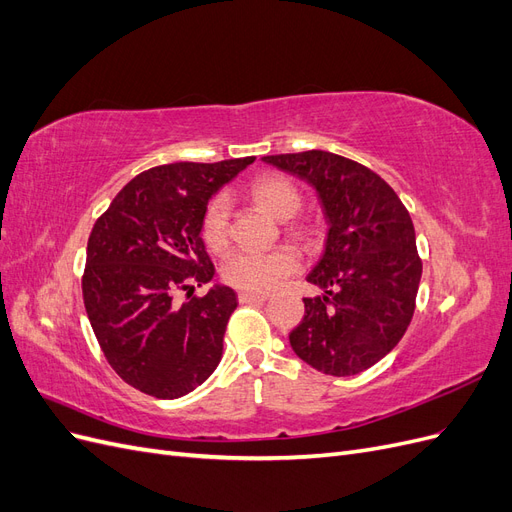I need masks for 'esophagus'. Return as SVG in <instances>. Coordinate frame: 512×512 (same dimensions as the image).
<instances>
[{"instance_id":"34e87169","label":"esophagus","mask_w":512,"mask_h":512,"mask_svg":"<svg viewBox=\"0 0 512 512\" xmlns=\"http://www.w3.org/2000/svg\"><path fill=\"white\" fill-rule=\"evenodd\" d=\"M269 297L267 294H256V292H239V303H265Z\"/></svg>"}]
</instances>
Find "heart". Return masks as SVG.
I'll list each match as a JSON object with an SVG mask.
<instances>
[{
	"mask_svg": "<svg viewBox=\"0 0 512 512\" xmlns=\"http://www.w3.org/2000/svg\"><path fill=\"white\" fill-rule=\"evenodd\" d=\"M252 198L260 207L280 220L292 218L301 209V194L284 177H262L252 183ZM230 203L226 196H215L200 220V235L213 252H222L230 239ZM301 256L290 245L275 247L269 252L237 250L222 265L224 282L247 292H269L280 286L286 277L297 273Z\"/></svg>",
	"mask_w": 512,
	"mask_h": 512,
	"instance_id": "heart-1",
	"label": "heart"
}]
</instances>
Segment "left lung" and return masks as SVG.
Segmentation results:
<instances>
[{"instance_id": "8db88e82", "label": "left lung", "mask_w": 512, "mask_h": 512, "mask_svg": "<svg viewBox=\"0 0 512 512\" xmlns=\"http://www.w3.org/2000/svg\"><path fill=\"white\" fill-rule=\"evenodd\" d=\"M262 162L312 185L329 224L307 275L324 294L303 299L290 346L322 374H361L399 344L414 314L423 262L410 213L374 170L337 153L312 149Z\"/></svg>"}]
</instances>
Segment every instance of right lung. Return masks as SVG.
<instances>
[{
    "label": "right lung",
    "mask_w": 512,
    "mask_h": 512,
    "mask_svg": "<svg viewBox=\"0 0 512 512\" xmlns=\"http://www.w3.org/2000/svg\"><path fill=\"white\" fill-rule=\"evenodd\" d=\"M254 158L175 162L136 175L100 215L87 241L83 301L91 329L117 376L158 399L203 384L222 359L237 294L213 286L215 267L200 237L209 198ZM181 289L189 301L177 304Z\"/></svg>",
    "instance_id": "right-lung-1"
}]
</instances>
